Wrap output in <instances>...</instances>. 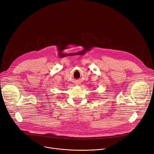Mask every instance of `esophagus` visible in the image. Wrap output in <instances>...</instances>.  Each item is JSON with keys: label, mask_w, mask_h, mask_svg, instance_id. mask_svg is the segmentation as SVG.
<instances>
[{"label": "esophagus", "mask_w": 154, "mask_h": 154, "mask_svg": "<svg viewBox=\"0 0 154 154\" xmlns=\"http://www.w3.org/2000/svg\"><path fill=\"white\" fill-rule=\"evenodd\" d=\"M76 85H79V84H76Z\"/></svg>", "instance_id": "34e87169"}]
</instances>
